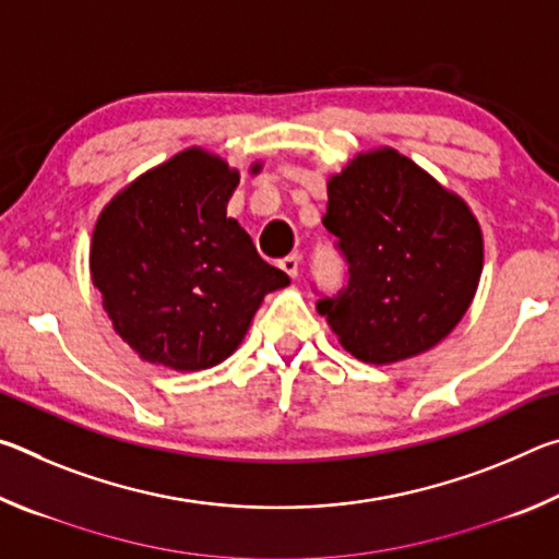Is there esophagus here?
<instances>
[{"label": "esophagus", "mask_w": 559, "mask_h": 559, "mask_svg": "<svg viewBox=\"0 0 559 559\" xmlns=\"http://www.w3.org/2000/svg\"><path fill=\"white\" fill-rule=\"evenodd\" d=\"M278 266L288 273L290 278H296L298 273H300V259H298V253H288V257H283L281 261H278Z\"/></svg>", "instance_id": "esophagus-1"}]
</instances>
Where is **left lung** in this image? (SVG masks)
I'll return each instance as SVG.
<instances>
[{"mask_svg":"<svg viewBox=\"0 0 559 559\" xmlns=\"http://www.w3.org/2000/svg\"><path fill=\"white\" fill-rule=\"evenodd\" d=\"M323 226L349 263L318 313L349 355L394 365L461 323L484 273V231L461 194L400 150H362L328 177Z\"/></svg>","mask_w":559,"mask_h":559,"instance_id":"1","label":"left lung"}]
</instances>
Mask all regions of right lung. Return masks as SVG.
<instances>
[{
    "label": "right lung",
    "instance_id": "add662e5",
    "mask_svg": "<svg viewBox=\"0 0 559 559\" xmlns=\"http://www.w3.org/2000/svg\"><path fill=\"white\" fill-rule=\"evenodd\" d=\"M261 159L251 163L257 175ZM239 169L200 145L132 179L93 226L88 269L112 330L143 362L200 372L236 353L288 276L226 216Z\"/></svg>",
    "mask_w": 559,
    "mask_h": 559
}]
</instances>
